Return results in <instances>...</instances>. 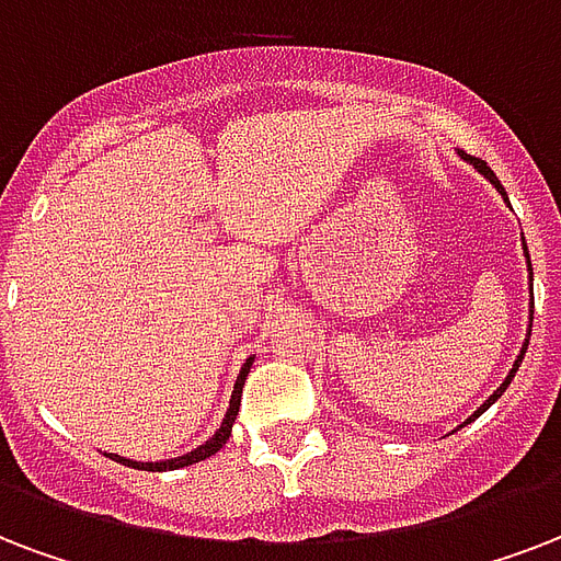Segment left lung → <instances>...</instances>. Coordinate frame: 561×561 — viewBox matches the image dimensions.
<instances>
[{"mask_svg":"<svg viewBox=\"0 0 561 561\" xmlns=\"http://www.w3.org/2000/svg\"><path fill=\"white\" fill-rule=\"evenodd\" d=\"M459 158H465V161H468V164H473V170H480L482 176L489 179L491 185L497 187V194L503 196V199H506V205H508V194H506V187L500 185V179L494 176V170H491V167L485 164V161H482V158H473V156H468V152H459ZM520 238H524V232H520ZM524 259H527V273H529V327H527V337H524V347H520L518 358H515V365H512V370H508V374H506V379H503V382H500V388H497V391H494V394H491L489 400H485V403H482L480 409H477V412L470 414V417H468V421H465V423H470V421H473V417H480V414L485 412V409H491V405L497 403L500 397H503V391H506V388H508V382H512V379H515V374H518L520 362H524V353H527V347H529V332H533V309H536V299H533V262H529V250H527V241H524ZM465 423H461V426H465Z\"/></svg>","mask_w":561,"mask_h":561,"instance_id":"left-lung-1","label":"left lung"}]
</instances>
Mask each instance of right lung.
I'll return each mask as SVG.
<instances>
[{"label": "right lung", "mask_w": 561, "mask_h": 561, "mask_svg": "<svg viewBox=\"0 0 561 561\" xmlns=\"http://www.w3.org/2000/svg\"><path fill=\"white\" fill-rule=\"evenodd\" d=\"M252 362H255V356H250L247 362H243L241 374H238V379H234L232 400H229V409H226L224 414V423L217 426V433H214L208 442H203L199 447L185 453V456H173V459H161V461H135V459H126V456H117V453H105V456H108L111 461H119V465H128V468H135V470H179V468H187V465H196V461L208 459V456H214V453L229 442V435H232V423L234 417H238V409H241V391H243V382H247V374H250Z\"/></svg>", "instance_id": "add662e5"}]
</instances>
